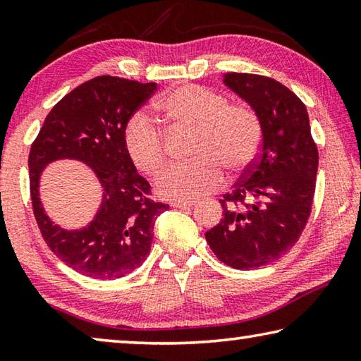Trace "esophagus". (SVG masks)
<instances>
[{
  "label": "esophagus",
  "mask_w": 361,
  "mask_h": 361,
  "mask_svg": "<svg viewBox=\"0 0 361 361\" xmlns=\"http://www.w3.org/2000/svg\"><path fill=\"white\" fill-rule=\"evenodd\" d=\"M195 202H192V200H176V202L172 204L173 209H191V207H194Z\"/></svg>",
  "instance_id": "34e87169"
}]
</instances>
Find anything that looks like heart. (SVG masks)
Listing matches in <instances>:
<instances>
[{
    "label": "heart",
    "mask_w": 361,
    "mask_h": 361,
    "mask_svg": "<svg viewBox=\"0 0 361 361\" xmlns=\"http://www.w3.org/2000/svg\"><path fill=\"white\" fill-rule=\"evenodd\" d=\"M161 119L170 127L195 129L191 154L195 161L175 164L159 176L157 194L170 200H194L224 181L226 166L239 172L253 162L261 145L258 116L223 94L195 84L175 87L157 102ZM124 148L140 172L156 175L167 159L166 140L146 113H137L124 129Z\"/></svg>",
    "instance_id": "1"
}]
</instances>
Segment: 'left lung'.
Masks as SVG:
<instances>
[{"label": "left lung", "instance_id": "left-lung-1", "mask_svg": "<svg viewBox=\"0 0 361 361\" xmlns=\"http://www.w3.org/2000/svg\"><path fill=\"white\" fill-rule=\"evenodd\" d=\"M223 84L258 116L262 143L256 162L219 200L223 219L205 239L219 261L248 271L298 242L312 209L319 151L305 105L283 84L250 73H226Z\"/></svg>", "mask_w": 361, "mask_h": 361}]
</instances>
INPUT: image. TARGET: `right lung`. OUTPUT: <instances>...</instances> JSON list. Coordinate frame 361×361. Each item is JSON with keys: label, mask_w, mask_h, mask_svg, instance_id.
Segmentation results:
<instances>
[{"label": "right lung", "mask_w": 361, "mask_h": 361, "mask_svg": "<svg viewBox=\"0 0 361 361\" xmlns=\"http://www.w3.org/2000/svg\"><path fill=\"white\" fill-rule=\"evenodd\" d=\"M154 90L156 82L90 79L51 109L30 149V192L41 234L60 261L85 277L121 279L142 266L156 218L169 210L167 204L148 197L149 183L138 175L124 148L127 122ZM63 158L87 165L102 189L94 218L78 230L54 224L39 194L42 172Z\"/></svg>", "instance_id": "obj_1"}]
</instances>
